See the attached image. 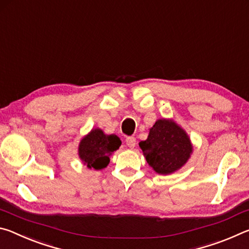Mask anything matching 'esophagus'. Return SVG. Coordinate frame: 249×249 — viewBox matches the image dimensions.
<instances>
[{"instance_id":"34e87169","label":"esophagus","mask_w":249,"mask_h":249,"mask_svg":"<svg viewBox=\"0 0 249 249\" xmlns=\"http://www.w3.org/2000/svg\"><path fill=\"white\" fill-rule=\"evenodd\" d=\"M126 145H127L129 148H134L136 146V138L135 137H127L126 138Z\"/></svg>"}]
</instances>
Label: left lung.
<instances>
[{"label":"left lung","mask_w":249,"mask_h":249,"mask_svg":"<svg viewBox=\"0 0 249 249\" xmlns=\"http://www.w3.org/2000/svg\"><path fill=\"white\" fill-rule=\"evenodd\" d=\"M146 161L159 175H170L185 165L192 144L185 130L171 120H158L140 142Z\"/></svg>","instance_id":"obj_1"}]
</instances>
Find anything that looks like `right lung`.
I'll return each mask as SVG.
<instances>
[{"mask_svg": "<svg viewBox=\"0 0 249 249\" xmlns=\"http://www.w3.org/2000/svg\"><path fill=\"white\" fill-rule=\"evenodd\" d=\"M122 142L116 135H107L94 128L79 144V157L89 169L101 170L109 162V156L120 148Z\"/></svg>", "mask_w": 249, "mask_h": 249, "instance_id": "obj_1", "label": "right lung"}]
</instances>
